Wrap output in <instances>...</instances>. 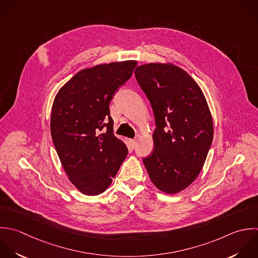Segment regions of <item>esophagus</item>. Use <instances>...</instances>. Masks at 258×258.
Segmentation results:
<instances>
[{
  "mask_svg": "<svg viewBox=\"0 0 258 258\" xmlns=\"http://www.w3.org/2000/svg\"><path fill=\"white\" fill-rule=\"evenodd\" d=\"M128 142H130V145L132 146V148H135L136 146H137V141L136 140H128Z\"/></svg>",
  "mask_w": 258,
  "mask_h": 258,
  "instance_id": "esophagus-1",
  "label": "esophagus"
}]
</instances>
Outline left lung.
<instances>
[{
	"mask_svg": "<svg viewBox=\"0 0 258 258\" xmlns=\"http://www.w3.org/2000/svg\"><path fill=\"white\" fill-rule=\"evenodd\" d=\"M136 78L154 110L153 153L143 159L153 184L176 194L200 174L213 140L212 115L203 91L182 68L171 63L137 67Z\"/></svg>",
	"mask_w": 258,
	"mask_h": 258,
	"instance_id": "8db88e82",
	"label": "left lung"
}]
</instances>
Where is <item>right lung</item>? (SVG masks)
I'll return each mask as SVG.
<instances>
[{
  "label": "right lung",
  "instance_id": "right-lung-1",
  "mask_svg": "<svg viewBox=\"0 0 258 258\" xmlns=\"http://www.w3.org/2000/svg\"><path fill=\"white\" fill-rule=\"evenodd\" d=\"M137 65L126 60L85 68L54 98L52 141L69 181L84 195L103 193L127 155L125 144L113 135L108 106Z\"/></svg>",
  "mask_w": 258,
  "mask_h": 258
}]
</instances>
